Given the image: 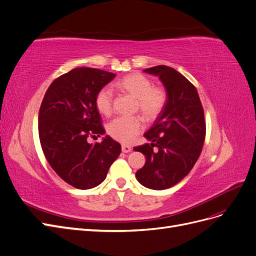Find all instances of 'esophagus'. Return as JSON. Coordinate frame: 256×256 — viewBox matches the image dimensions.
Segmentation results:
<instances>
[{
  "label": "esophagus",
  "instance_id": "34e87169",
  "mask_svg": "<svg viewBox=\"0 0 256 256\" xmlns=\"http://www.w3.org/2000/svg\"><path fill=\"white\" fill-rule=\"evenodd\" d=\"M131 150H132V148H131L130 146L128 145H122V152H131Z\"/></svg>",
  "mask_w": 256,
  "mask_h": 256
}]
</instances>
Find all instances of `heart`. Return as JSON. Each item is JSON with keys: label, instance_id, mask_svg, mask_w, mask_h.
Wrapping results in <instances>:
<instances>
[{"label": "heart", "instance_id": "obj_1", "mask_svg": "<svg viewBox=\"0 0 256 256\" xmlns=\"http://www.w3.org/2000/svg\"><path fill=\"white\" fill-rule=\"evenodd\" d=\"M116 86L136 98V110H140L147 120H156L166 104V92L164 88L154 86L152 82L141 74H130L116 82ZM95 104L98 111L104 116L113 112V92L104 88L98 92ZM141 116L116 118L108 126V134L122 143H130L143 129Z\"/></svg>", "mask_w": 256, "mask_h": 256}]
</instances>
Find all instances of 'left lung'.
Returning a JSON list of instances; mask_svg holds the SVG:
<instances>
[{
    "label": "left lung",
    "instance_id": "left-lung-1",
    "mask_svg": "<svg viewBox=\"0 0 256 256\" xmlns=\"http://www.w3.org/2000/svg\"><path fill=\"white\" fill-rule=\"evenodd\" d=\"M158 76L166 90V104L144 136L152 143L134 147L146 162L136 173L144 187L171 188L187 176L202 152L206 122L198 90L172 67L159 65L144 70ZM154 146H157L154 151Z\"/></svg>",
    "mask_w": 256,
    "mask_h": 256
}]
</instances>
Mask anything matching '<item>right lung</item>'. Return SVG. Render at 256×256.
<instances>
[{
  "label": "right lung",
  "instance_id": "add662e5",
  "mask_svg": "<svg viewBox=\"0 0 256 256\" xmlns=\"http://www.w3.org/2000/svg\"><path fill=\"white\" fill-rule=\"evenodd\" d=\"M114 76L97 68H74L54 80L42 99L38 134L44 157L54 172L76 189L102 184L120 154V144L109 136L102 143L88 141L104 134L95 100Z\"/></svg>",
  "mask_w": 256,
  "mask_h": 256
}]
</instances>
